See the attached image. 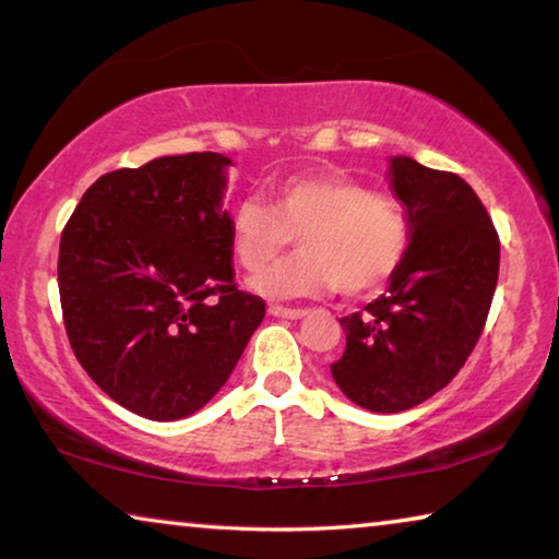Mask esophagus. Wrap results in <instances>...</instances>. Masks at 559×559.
<instances>
[{
    "label": "esophagus",
    "mask_w": 559,
    "mask_h": 559,
    "mask_svg": "<svg viewBox=\"0 0 559 559\" xmlns=\"http://www.w3.org/2000/svg\"><path fill=\"white\" fill-rule=\"evenodd\" d=\"M269 313L276 316V318H288V320H298L308 313V310L302 308H286V306H269Z\"/></svg>",
    "instance_id": "esophagus-1"
}]
</instances>
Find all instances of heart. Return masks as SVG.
I'll return each mask as SVG.
<instances>
[{
  "label": "heart",
  "mask_w": 559,
  "mask_h": 559,
  "mask_svg": "<svg viewBox=\"0 0 559 559\" xmlns=\"http://www.w3.org/2000/svg\"><path fill=\"white\" fill-rule=\"evenodd\" d=\"M301 236L304 253L251 281L266 298H320L340 288L362 298L390 281L409 251L412 224L396 197L340 173H300L278 185L273 204L249 197L229 219L234 261L267 269Z\"/></svg>",
  "instance_id": "b5f03b06"
}]
</instances>
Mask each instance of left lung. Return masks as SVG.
<instances>
[{"instance_id": "8db88e82", "label": "left lung", "mask_w": 559, "mask_h": 559, "mask_svg": "<svg viewBox=\"0 0 559 559\" xmlns=\"http://www.w3.org/2000/svg\"><path fill=\"white\" fill-rule=\"evenodd\" d=\"M392 187L409 214V251L390 293L340 318L345 353L330 365L347 400L382 414L427 402L459 374L500 266L493 219L459 175L392 157Z\"/></svg>"}]
</instances>
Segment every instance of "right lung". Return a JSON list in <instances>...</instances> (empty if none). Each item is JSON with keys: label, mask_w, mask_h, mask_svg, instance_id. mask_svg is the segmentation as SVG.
<instances>
[{"label": "right lung", "mask_w": 559, "mask_h": 559, "mask_svg": "<svg viewBox=\"0 0 559 559\" xmlns=\"http://www.w3.org/2000/svg\"><path fill=\"white\" fill-rule=\"evenodd\" d=\"M226 165L189 153L116 169L63 226L59 293L73 355L145 419L202 409L266 316V302L234 283Z\"/></svg>", "instance_id": "right-lung-1"}]
</instances>
